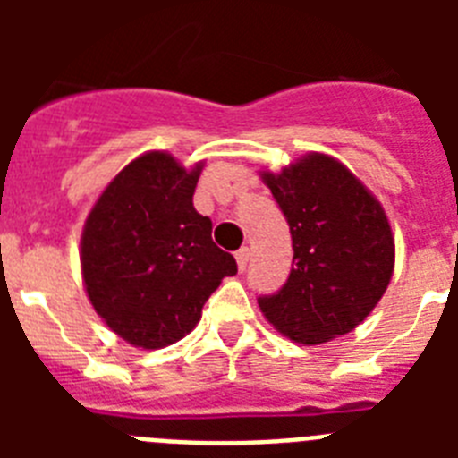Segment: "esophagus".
Wrapping results in <instances>:
<instances>
[{"label": "esophagus", "instance_id": "obj_1", "mask_svg": "<svg viewBox=\"0 0 458 458\" xmlns=\"http://www.w3.org/2000/svg\"><path fill=\"white\" fill-rule=\"evenodd\" d=\"M236 261H238V268L245 270L248 268V261H250V248H241L236 252Z\"/></svg>", "mask_w": 458, "mask_h": 458}]
</instances>
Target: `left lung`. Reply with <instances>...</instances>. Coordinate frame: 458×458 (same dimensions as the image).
<instances>
[{
  "mask_svg": "<svg viewBox=\"0 0 458 458\" xmlns=\"http://www.w3.org/2000/svg\"><path fill=\"white\" fill-rule=\"evenodd\" d=\"M289 222L293 266L284 286L259 295L279 333L323 344L369 317L390 284L394 241L378 201L349 169L311 153L282 174H264Z\"/></svg>",
  "mask_w": 458,
  "mask_h": 458,
  "instance_id": "left-lung-1",
  "label": "left lung"
}]
</instances>
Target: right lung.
I'll list each match as a JSON object with an SVG mask.
<instances>
[{"mask_svg":"<svg viewBox=\"0 0 458 458\" xmlns=\"http://www.w3.org/2000/svg\"><path fill=\"white\" fill-rule=\"evenodd\" d=\"M201 165L188 172L151 151L116 174L82 232V277L98 317L141 349L179 342L236 259L210 238L192 194Z\"/></svg>","mask_w":458,"mask_h":458,"instance_id":"right-lung-1","label":"right lung"}]
</instances>
